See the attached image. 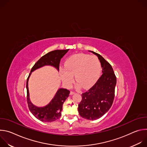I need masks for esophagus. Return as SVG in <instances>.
<instances>
[{
    "label": "esophagus",
    "mask_w": 147,
    "mask_h": 147,
    "mask_svg": "<svg viewBox=\"0 0 147 147\" xmlns=\"http://www.w3.org/2000/svg\"><path fill=\"white\" fill-rule=\"evenodd\" d=\"M75 94V92H73V91H70V95H73V94Z\"/></svg>",
    "instance_id": "esophagus-1"
}]
</instances>
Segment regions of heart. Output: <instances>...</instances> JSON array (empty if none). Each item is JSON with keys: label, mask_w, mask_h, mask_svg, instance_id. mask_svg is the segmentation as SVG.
<instances>
[{"label": "heart", "mask_w": 147, "mask_h": 147, "mask_svg": "<svg viewBox=\"0 0 147 147\" xmlns=\"http://www.w3.org/2000/svg\"><path fill=\"white\" fill-rule=\"evenodd\" d=\"M100 68V61L96 56L76 54L66 61L64 69L60 70V77L63 82L69 87L73 81L74 75L78 85L82 88H88L97 80Z\"/></svg>", "instance_id": "1"}]
</instances>
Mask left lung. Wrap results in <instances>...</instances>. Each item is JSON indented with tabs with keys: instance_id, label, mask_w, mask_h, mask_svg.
<instances>
[{
	"instance_id": "obj_1",
	"label": "left lung",
	"mask_w": 147,
	"mask_h": 147,
	"mask_svg": "<svg viewBox=\"0 0 147 147\" xmlns=\"http://www.w3.org/2000/svg\"><path fill=\"white\" fill-rule=\"evenodd\" d=\"M92 52L98 56L100 62L102 74L90 90L82 94L78 111L82 117L94 120L101 117L112 107L116 77L109 63L99 54Z\"/></svg>"
}]
</instances>
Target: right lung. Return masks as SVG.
<instances>
[{
	"mask_svg": "<svg viewBox=\"0 0 147 147\" xmlns=\"http://www.w3.org/2000/svg\"><path fill=\"white\" fill-rule=\"evenodd\" d=\"M66 50H55L51 51L41 57L32 67L31 72L27 78V100L28 108L32 114L38 120L44 122L54 121L61 116L63 104L68 98L70 91L67 89L60 88L57 91L55 96L49 104L44 107H37L31 102L29 96L28 82L31 73L35 70L46 65H51L59 70V64L60 59L68 52Z\"/></svg>",
	"mask_w": 147,
	"mask_h": 147,
	"instance_id": "add662e5",
	"label": "right lung"
}]
</instances>
